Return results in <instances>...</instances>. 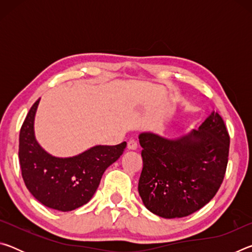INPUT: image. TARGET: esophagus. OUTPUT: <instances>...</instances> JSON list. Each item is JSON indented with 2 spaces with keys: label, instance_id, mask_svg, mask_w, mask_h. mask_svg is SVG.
Wrapping results in <instances>:
<instances>
[{
  "label": "esophagus",
  "instance_id": "obj_1",
  "mask_svg": "<svg viewBox=\"0 0 252 252\" xmlns=\"http://www.w3.org/2000/svg\"><path fill=\"white\" fill-rule=\"evenodd\" d=\"M136 148H138V143H136L135 140L130 139L129 141H127V149H129V150H135Z\"/></svg>",
  "mask_w": 252,
  "mask_h": 252
}]
</instances>
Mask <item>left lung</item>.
<instances>
[{
    "instance_id": "left-lung-1",
    "label": "left lung",
    "mask_w": 252,
    "mask_h": 252,
    "mask_svg": "<svg viewBox=\"0 0 252 252\" xmlns=\"http://www.w3.org/2000/svg\"><path fill=\"white\" fill-rule=\"evenodd\" d=\"M143 168L139 194L162 218H182L198 211L218 192L227 170L230 136L218 111L198 130L176 140L141 133Z\"/></svg>"
}]
</instances>
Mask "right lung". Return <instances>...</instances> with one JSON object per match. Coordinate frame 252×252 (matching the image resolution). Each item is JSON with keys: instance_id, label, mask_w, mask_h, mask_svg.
I'll return each mask as SVG.
<instances>
[{"instance_id": "add662e5", "label": "right lung", "mask_w": 252, "mask_h": 252, "mask_svg": "<svg viewBox=\"0 0 252 252\" xmlns=\"http://www.w3.org/2000/svg\"><path fill=\"white\" fill-rule=\"evenodd\" d=\"M39 101L31 106L20 130L22 178L30 192L42 204L60 211L74 210L90 201L102 174L120 158L126 142L96 146L65 159L50 156L34 138L33 122Z\"/></svg>"}]
</instances>
